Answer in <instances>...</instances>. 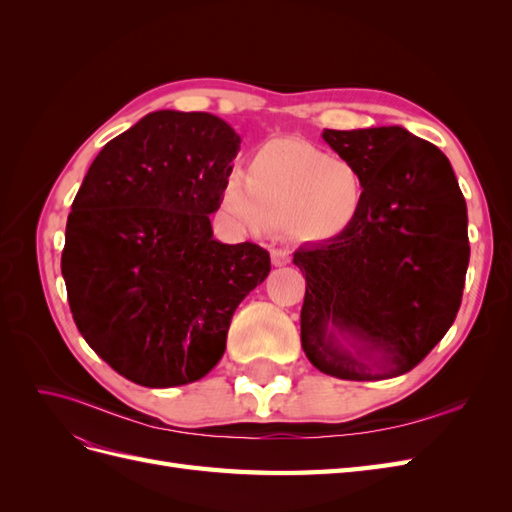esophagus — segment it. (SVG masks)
<instances>
[{
  "label": "esophagus",
  "mask_w": 512,
  "mask_h": 512,
  "mask_svg": "<svg viewBox=\"0 0 512 512\" xmlns=\"http://www.w3.org/2000/svg\"><path fill=\"white\" fill-rule=\"evenodd\" d=\"M271 262L275 267H284L290 262V254L288 250H282V247H273L271 250Z\"/></svg>",
  "instance_id": "1"
}]
</instances>
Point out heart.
Returning <instances> with one entry per match:
<instances>
[{"label": "heart", "mask_w": 512, "mask_h": 512, "mask_svg": "<svg viewBox=\"0 0 512 512\" xmlns=\"http://www.w3.org/2000/svg\"><path fill=\"white\" fill-rule=\"evenodd\" d=\"M365 196V175L348 158L299 138H275L254 153L243 177L226 179L222 209L245 230L275 224L305 241H327L359 220Z\"/></svg>", "instance_id": "obj_1"}]
</instances>
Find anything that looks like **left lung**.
I'll return each instance as SVG.
<instances>
[{"instance_id":"8db88e82","label":"left lung","mask_w":512,"mask_h":512,"mask_svg":"<svg viewBox=\"0 0 512 512\" xmlns=\"http://www.w3.org/2000/svg\"><path fill=\"white\" fill-rule=\"evenodd\" d=\"M361 168L365 207L346 232L294 252L305 275L301 346L322 374L384 380L451 329L470 260L468 209L444 153L401 126L324 130Z\"/></svg>"}]
</instances>
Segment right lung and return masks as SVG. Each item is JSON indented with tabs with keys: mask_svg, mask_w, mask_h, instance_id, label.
Segmentation results:
<instances>
[{
	"mask_svg": "<svg viewBox=\"0 0 512 512\" xmlns=\"http://www.w3.org/2000/svg\"><path fill=\"white\" fill-rule=\"evenodd\" d=\"M239 145L211 113L156 111L87 170L61 275L76 329L123 378L168 389L207 376L235 309L267 280V250L211 230Z\"/></svg>",
	"mask_w": 512,
	"mask_h": 512,
	"instance_id": "obj_1",
	"label": "right lung"
}]
</instances>
